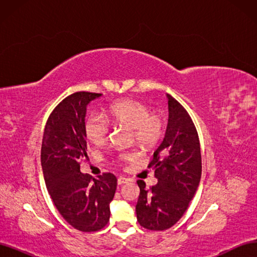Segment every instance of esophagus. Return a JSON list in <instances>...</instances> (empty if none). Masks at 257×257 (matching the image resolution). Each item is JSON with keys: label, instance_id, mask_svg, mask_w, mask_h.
Here are the masks:
<instances>
[{"label": "esophagus", "instance_id": "34e87169", "mask_svg": "<svg viewBox=\"0 0 257 257\" xmlns=\"http://www.w3.org/2000/svg\"><path fill=\"white\" fill-rule=\"evenodd\" d=\"M130 180L127 178H125V177H119L118 178V184L119 185H122V184H124V183H127Z\"/></svg>", "mask_w": 257, "mask_h": 257}]
</instances>
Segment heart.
I'll list each match as a JSON object with an SVG mask.
<instances>
[{
	"instance_id": "obj_1",
	"label": "heart",
	"mask_w": 257,
	"mask_h": 257,
	"mask_svg": "<svg viewBox=\"0 0 257 257\" xmlns=\"http://www.w3.org/2000/svg\"><path fill=\"white\" fill-rule=\"evenodd\" d=\"M107 116L112 123L131 127L136 143L146 148L157 145L164 133L162 114L150 111L149 106L136 99L127 98L111 104ZM84 133L91 143L102 145L109 134V122L102 113L92 112L84 122Z\"/></svg>"
}]
</instances>
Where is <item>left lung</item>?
Returning <instances> with one entry per match:
<instances>
[{
  "instance_id": "obj_1",
  "label": "left lung",
  "mask_w": 257,
  "mask_h": 257,
  "mask_svg": "<svg viewBox=\"0 0 257 257\" xmlns=\"http://www.w3.org/2000/svg\"><path fill=\"white\" fill-rule=\"evenodd\" d=\"M168 124L165 137L148 165L158 183L141 189L136 205L137 221L150 230L168 229L181 219L195 195L201 177V154L195 125L184 107L167 94Z\"/></svg>"
}]
</instances>
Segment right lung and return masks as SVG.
<instances>
[{
    "label": "right lung",
    "instance_id": "add662e5",
    "mask_svg": "<svg viewBox=\"0 0 257 257\" xmlns=\"http://www.w3.org/2000/svg\"><path fill=\"white\" fill-rule=\"evenodd\" d=\"M100 95L82 91L62 100L46 123L41 151L45 183L54 206L69 225L84 232L106 226L116 189V178L110 173L94 179L80 172L82 158H88L87 106Z\"/></svg>",
    "mask_w": 257,
    "mask_h": 257
}]
</instances>
